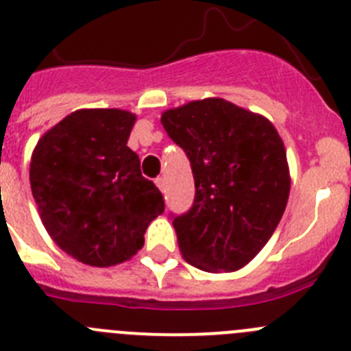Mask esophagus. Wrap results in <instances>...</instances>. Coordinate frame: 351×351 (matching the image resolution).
Returning a JSON list of instances; mask_svg holds the SVG:
<instances>
[{"mask_svg":"<svg viewBox=\"0 0 351 351\" xmlns=\"http://www.w3.org/2000/svg\"><path fill=\"white\" fill-rule=\"evenodd\" d=\"M156 186H158V188H160L161 193H165V190H167L165 178H158V179H156Z\"/></svg>","mask_w":351,"mask_h":351,"instance_id":"1","label":"esophagus"}]
</instances>
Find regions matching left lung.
Returning <instances> with one entry per match:
<instances>
[{"mask_svg": "<svg viewBox=\"0 0 351 351\" xmlns=\"http://www.w3.org/2000/svg\"><path fill=\"white\" fill-rule=\"evenodd\" d=\"M161 125L184 149L195 179L188 213L173 216L179 250L207 272H234L260 253L290 195L287 151L263 116L223 98L170 108Z\"/></svg>", "mask_w": 351, "mask_h": 351, "instance_id": "1", "label": "left lung"}]
</instances>
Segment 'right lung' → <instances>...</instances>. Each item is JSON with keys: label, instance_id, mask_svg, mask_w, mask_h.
Returning <instances> with one entry per match:
<instances>
[{"label": "right lung", "instance_id": "1", "mask_svg": "<svg viewBox=\"0 0 351 351\" xmlns=\"http://www.w3.org/2000/svg\"><path fill=\"white\" fill-rule=\"evenodd\" d=\"M135 114L82 108L38 141L29 165L33 198L45 230L82 263L110 267L144 246L163 195L128 147Z\"/></svg>", "mask_w": 351, "mask_h": 351}]
</instances>
